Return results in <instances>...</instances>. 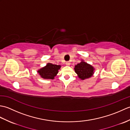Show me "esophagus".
<instances>
[{
  "instance_id": "obj_1",
  "label": "esophagus",
  "mask_w": 130,
  "mask_h": 130,
  "mask_svg": "<svg viewBox=\"0 0 130 130\" xmlns=\"http://www.w3.org/2000/svg\"><path fill=\"white\" fill-rule=\"evenodd\" d=\"M65 63H66V65H68V66H69V65H70V62L69 61H67V62H65Z\"/></svg>"
}]
</instances>
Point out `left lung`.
<instances>
[{"mask_svg": "<svg viewBox=\"0 0 130 130\" xmlns=\"http://www.w3.org/2000/svg\"><path fill=\"white\" fill-rule=\"evenodd\" d=\"M74 70L79 78L82 80L90 78L94 73V68L92 66L84 61H82L75 65Z\"/></svg>", "mask_w": 130, "mask_h": 130, "instance_id": "left-lung-1", "label": "left lung"}]
</instances>
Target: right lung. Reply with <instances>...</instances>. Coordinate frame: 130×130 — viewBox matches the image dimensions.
<instances>
[{"label": "right lung", "mask_w": 130, "mask_h": 130, "mask_svg": "<svg viewBox=\"0 0 130 130\" xmlns=\"http://www.w3.org/2000/svg\"><path fill=\"white\" fill-rule=\"evenodd\" d=\"M60 65L48 63L46 67L38 70V73L43 79H53L58 73V70L60 69Z\"/></svg>", "instance_id": "obj_1"}]
</instances>
